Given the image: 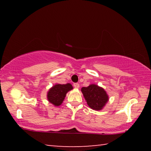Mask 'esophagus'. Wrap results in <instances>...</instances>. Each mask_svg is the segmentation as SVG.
<instances>
[{
    "label": "esophagus",
    "instance_id": "1",
    "mask_svg": "<svg viewBox=\"0 0 151 151\" xmlns=\"http://www.w3.org/2000/svg\"><path fill=\"white\" fill-rule=\"evenodd\" d=\"M73 86H74V87L76 88H78L79 87H80V85H79L78 83H74Z\"/></svg>",
    "mask_w": 151,
    "mask_h": 151
}]
</instances>
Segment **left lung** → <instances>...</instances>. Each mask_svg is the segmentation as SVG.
<instances>
[{"label": "left lung", "instance_id": "1", "mask_svg": "<svg viewBox=\"0 0 151 151\" xmlns=\"http://www.w3.org/2000/svg\"><path fill=\"white\" fill-rule=\"evenodd\" d=\"M81 91L89 107L95 111L103 109L109 101V96L104 88L94 84L83 87Z\"/></svg>", "mask_w": 151, "mask_h": 151}]
</instances>
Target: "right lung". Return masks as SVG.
I'll use <instances>...</instances> for the list:
<instances>
[{
	"label": "right lung",
	"instance_id": "right-lung-1",
	"mask_svg": "<svg viewBox=\"0 0 151 151\" xmlns=\"http://www.w3.org/2000/svg\"><path fill=\"white\" fill-rule=\"evenodd\" d=\"M73 88L70 83L65 85L56 84L47 93V99L55 106H60L65 99L66 93Z\"/></svg>",
	"mask_w": 151,
	"mask_h": 151
}]
</instances>
